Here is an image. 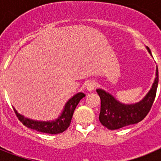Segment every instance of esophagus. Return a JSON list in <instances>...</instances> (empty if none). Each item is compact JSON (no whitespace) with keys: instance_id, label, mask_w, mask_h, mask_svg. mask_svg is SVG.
<instances>
[{"instance_id":"esophagus-1","label":"esophagus","mask_w":161,"mask_h":161,"mask_svg":"<svg viewBox=\"0 0 161 161\" xmlns=\"http://www.w3.org/2000/svg\"><path fill=\"white\" fill-rule=\"evenodd\" d=\"M95 87H96V82L93 81V80H89L88 82L87 85H86V89L89 92H92V91L94 90Z\"/></svg>"}]
</instances>
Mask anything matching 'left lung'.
<instances>
[{
    "label": "left lung",
    "mask_w": 161,
    "mask_h": 161,
    "mask_svg": "<svg viewBox=\"0 0 161 161\" xmlns=\"http://www.w3.org/2000/svg\"><path fill=\"white\" fill-rule=\"evenodd\" d=\"M147 51H151L147 47ZM158 68L156 67L154 83L147 95L140 102L135 104H123L116 100L103 89H97L101 99L99 120L109 130H117L124 126L136 124L143 120L153 106L158 86Z\"/></svg>",
    "instance_id": "obj_1"
}]
</instances>
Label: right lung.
I'll return each instance as SVG.
<instances>
[{"label": "right lung", "mask_w": 161, "mask_h": 161, "mask_svg": "<svg viewBox=\"0 0 161 161\" xmlns=\"http://www.w3.org/2000/svg\"><path fill=\"white\" fill-rule=\"evenodd\" d=\"M84 97H85V95L83 93H78L74 95L65 104V106L60 116L57 119L53 121L45 122V121L32 120V119L25 118L23 115L18 114L14 108V109L18 119L23 123V125L27 126L28 128L33 129V130L39 132H43V133L55 135V134L62 133L67 130V128L71 123L74 110L76 109L80 101Z\"/></svg>", "instance_id": "add662e5"}]
</instances>
